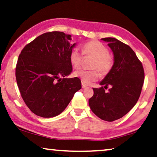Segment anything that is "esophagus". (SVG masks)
I'll list each match as a JSON object with an SVG mask.
<instances>
[{"label": "esophagus", "mask_w": 157, "mask_h": 157, "mask_svg": "<svg viewBox=\"0 0 157 157\" xmlns=\"http://www.w3.org/2000/svg\"><path fill=\"white\" fill-rule=\"evenodd\" d=\"M86 86H87V85H86V84L84 82H82V87L85 88V87H86Z\"/></svg>", "instance_id": "esophagus-1"}]
</instances>
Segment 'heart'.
Instances as JSON below:
<instances>
[{
    "mask_svg": "<svg viewBox=\"0 0 157 157\" xmlns=\"http://www.w3.org/2000/svg\"><path fill=\"white\" fill-rule=\"evenodd\" d=\"M82 52L85 56H91L94 58L91 67L92 70H79L75 72V76L79 78L84 83L89 84L96 81L99 78V73L103 75L108 74L113 66V58L109 53V49L104 44L99 41H90L86 42L82 46ZM70 62L74 68L80 67L82 55L78 48L72 49L69 56ZM96 69H97L96 70Z\"/></svg>",
    "mask_w": 157,
    "mask_h": 157,
    "instance_id": "1",
    "label": "heart"
}]
</instances>
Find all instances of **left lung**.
<instances>
[{"label":"left lung","instance_id":"8db88e82","mask_svg":"<svg viewBox=\"0 0 157 157\" xmlns=\"http://www.w3.org/2000/svg\"><path fill=\"white\" fill-rule=\"evenodd\" d=\"M108 42L114 56L111 71L100 82L104 87L93 88L94 95L89 100L91 110L102 120L112 122L128 113L139 99L144 79L142 64L127 44L112 37L101 39Z\"/></svg>","mask_w":157,"mask_h":157}]
</instances>
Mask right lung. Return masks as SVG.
I'll return each mask as SVG.
<instances>
[{"mask_svg":"<svg viewBox=\"0 0 157 157\" xmlns=\"http://www.w3.org/2000/svg\"><path fill=\"white\" fill-rule=\"evenodd\" d=\"M71 35L64 32H46L27 44L19 56L15 68L19 90L36 116L59 115L82 87L78 78H65L72 71L69 56L75 44H71Z\"/></svg>","mask_w":157,"mask_h":157,"instance_id":"add662e5","label":"right lung"}]
</instances>
